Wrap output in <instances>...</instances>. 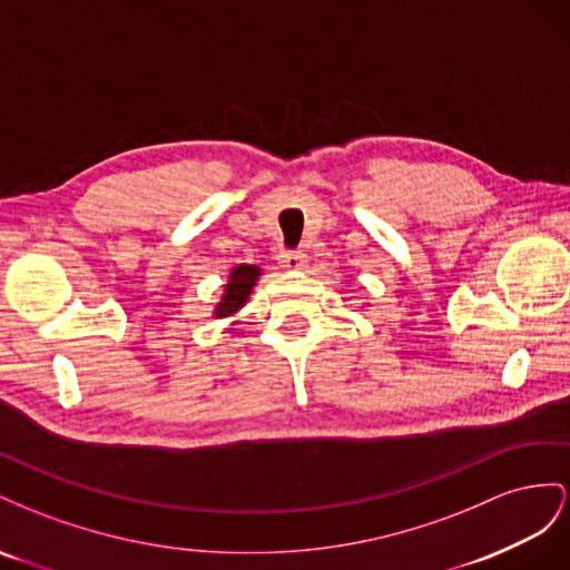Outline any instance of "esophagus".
Wrapping results in <instances>:
<instances>
[{"label":"esophagus","instance_id":"1","mask_svg":"<svg viewBox=\"0 0 570 570\" xmlns=\"http://www.w3.org/2000/svg\"><path fill=\"white\" fill-rule=\"evenodd\" d=\"M276 259L284 269H303L307 265V255L303 250H282Z\"/></svg>","mask_w":570,"mask_h":570}]
</instances>
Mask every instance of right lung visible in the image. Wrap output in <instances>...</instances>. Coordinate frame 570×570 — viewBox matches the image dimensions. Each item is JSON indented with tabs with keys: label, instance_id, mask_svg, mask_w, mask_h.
Returning a JSON list of instances; mask_svg holds the SVG:
<instances>
[{
	"label": "right lung",
	"instance_id": "add662e5",
	"mask_svg": "<svg viewBox=\"0 0 570 570\" xmlns=\"http://www.w3.org/2000/svg\"><path fill=\"white\" fill-rule=\"evenodd\" d=\"M259 269L257 265H236L232 267L229 276H226V284H224V294L219 298V303L215 305L213 317L224 320V317H234L236 313H240V307L248 303L253 288L259 279Z\"/></svg>",
	"mask_w": 570,
	"mask_h": 570
}]
</instances>
